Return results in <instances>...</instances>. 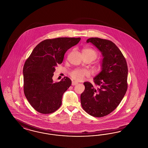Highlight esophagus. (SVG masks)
I'll return each mask as SVG.
<instances>
[{"label": "esophagus", "instance_id": "esophagus-1", "mask_svg": "<svg viewBox=\"0 0 148 148\" xmlns=\"http://www.w3.org/2000/svg\"><path fill=\"white\" fill-rule=\"evenodd\" d=\"M78 83L76 82H72V83H71V85H73V86H74V85H77Z\"/></svg>", "mask_w": 148, "mask_h": 148}]
</instances>
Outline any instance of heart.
<instances>
[{
	"label": "heart",
	"mask_w": 148,
	"mask_h": 148,
	"mask_svg": "<svg viewBox=\"0 0 148 148\" xmlns=\"http://www.w3.org/2000/svg\"><path fill=\"white\" fill-rule=\"evenodd\" d=\"M82 53H86L94 60L97 57V52L95 50L90 49H86L82 50ZM90 73L85 69H77L72 71L71 73V77L77 81H82L85 77H89Z\"/></svg>",
	"instance_id": "heart-1"
}]
</instances>
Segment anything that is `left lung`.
Wrapping results in <instances>:
<instances>
[{
  "label": "left lung",
  "mask_w": 148,
  "mask_h": 148,
  "mask_svg": "<svg viewBox=\"0 0 148 148\" xmlns=\"http://www.w3.org/2000/svg\"><path fill=\"white\" fill-rule=\"evenodd\" d=\"M102 53L101 71L93 78L97 87L85 82L80 96L82 106L90 115L101 117L114 111L127 89L126 61L117 46L111 41L98 38L88 39Z\"/></svg>",
  "instance_id": "left-lung-1"
}]
</instances>
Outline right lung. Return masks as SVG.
Segmentation results:
<instances>
[{
    "instance_id": "add662e5",
    "label": "right lung",
    "mask_w": 148,
    "mask_h": 148,
    "mask_svg": "<svg viewBox=\"0 0 148 148\" xmlns=\"http://www.w3.org/2000/svg\"><path fill=\"white\" fill-rule=\"evenodd\" d=\"M80 38H57L42 41L33 49L23 69L24 93L32 107L41 114L55 112L62 104V96L71 86L64 77L58 82L52 80L55 67L62 63L66 51Z\"/></svg>"
}]
</instances>
